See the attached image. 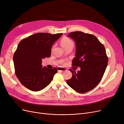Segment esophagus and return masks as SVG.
<instances>
[{"instance_id":"1","label":"esophagus","mask_w":124,"mask_h":124,"mask_svg":"<svg viewBox=\"0 0 124 124\" xmlns=\"http://www.w3.org/2000/svg\"><path fill=\"white\" fill-rule=\"evenodd\" d=\"M67 70V69L64 68L63 67H58V71L59 72H64Z\"/></svg>"}]
</instances>
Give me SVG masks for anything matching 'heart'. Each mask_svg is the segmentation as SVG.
I'll return each instance as SVG.
<instances>
[{
  "label": "heart",
  "mask_w": 124,
  "mask_h": 124,
  "mask_svg": "<svg viewBox=\"0 0 124 124\" xmlns=\"http://www.w3.org/2000/svg\"><path fill=\"white\" fill-rule=\"evenodd\" d=\"M61 44L63 48H65L70 46H73V41L68 37H64L61 39Z\"/></svg>",
  "instance_id": "1"
}]
</instances>
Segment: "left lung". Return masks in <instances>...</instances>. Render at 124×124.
I'll return each instance as SVG.
<instances>
[{
    "instance_id": "8db88e82",
    "label": "left lung",
    "mask_w": 124,
    "mask_h": 124,
    "mask_svg": "<svg viewBox=\"0 0 124 124\" xmlns=\"http://www.w3.org/2000/svg\"><path fill=\"white\" fill-rule=\"evenodd\" d=\"M67 36L73 39L76 45L72 65L79 67L80 70L76 72L69 69L72 77L67 80V84L77 92H87L97 85L105 71L108 58L105 47L92 34L76 31Z\"/></svg>"
}]
</instances>
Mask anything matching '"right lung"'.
<instances>
[{
    "instance_id": "right-lung-1",
    "label": "right lung",
    "mask_w": 124,
    "mask_h": 124,
    "mask_svg": "<svg viewBox=\"0 0 124 124\" xmlns=\"http://www.w3.org/2000/svg\"><path fill=\"white\" fill-rule=\"evenodd\" d=\"M62 34L37 33L19 42L13 61L16 76L26 88L37 92L51 83L57 69L42 67V59L50 57L53 45Z\"/></svg>"
}]
</instances>
